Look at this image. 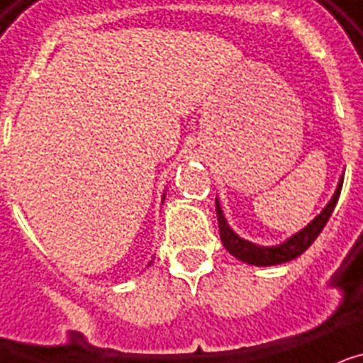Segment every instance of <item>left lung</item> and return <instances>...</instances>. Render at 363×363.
<instances>
[{"label": "left lung", "mask_w": 363, "mask_h": 363, "mask_svg": "<svg viewBox=\"0 0 363 363\" xmlns=\"http://www.w3.org/2000/svg\"><path fill=\"white\" fill-rule=\"evenodd\" d=\"M341 189L342 176L341 179H339V185H337L335 193L331 196V201L328 202V206H325L324 210L305 227V229H301V231L296 233L294 237L288 238L286 242L277 244V246H257V244L238 237L237 233L233 231L231 227H229V223H227L220 202L216 201V212H218V223H220L221 242H223V246L227 248V252L231 255H235L237 259L255 267H271L278 265V263H286V261L296 259V257H299V255L316 240V237H318L320 233H322V229H324L328 220H330L333 208H335L337 201H339Z\"/></svg>", "instance_id": "obj_1"}]
</instances>
